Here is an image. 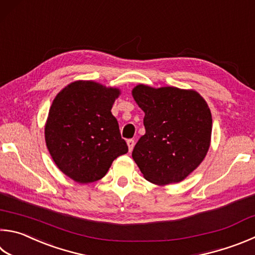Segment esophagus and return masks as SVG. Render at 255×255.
<instances>
[{"label":"esophagus","mask_w":255,"mask_h":255,"mask_svg":"<svg viewBox=\"0 0 255 255\" xmlns=\"http://www.w3.org/2000/svg\"><path fill=\"white\" fill-rule=\"evenodd\" d=\"M127 145H128L129 151H131L133 149V146H135V140H133V139H128L127 140Z\"/></svg>","instance_id":"esophagus-1"}]
</instances>
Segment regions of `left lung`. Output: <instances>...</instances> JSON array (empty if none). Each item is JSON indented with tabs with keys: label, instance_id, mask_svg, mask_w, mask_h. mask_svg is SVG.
I'll return each mask as SVG.
<instances>
[{
	"label": "left lung",
	"instance_id": "obj_1",
	"mask_svg": "<svg viewBox=\"0 0 255 255\" xmlns=\"http://www.w3.org/2000/svg\"><path fill=\"white\" fill-rule=\"evenodd\" d=\"M132 97L145 113L146 129L132 150L133 160L148 182H180L210 148L212 115L206 101L193 90L143 85L133 88Z\"/></svg>",
	"mask_w": 255,
	"mask_h": 255
}]
</instances>
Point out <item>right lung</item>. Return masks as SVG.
<instances>
[{
  "label": "right lung",
  "mask_w": 255,
  "mask_h": 255,
  "mask_svg": "<svg viewBox=\"0 0 255 255\" xmlns=\"http://www.w3.org/2000/svg\"><path fill=\"white\" fill-rule=\"evenodd\" d=\"M119 90L76 81L55 97L45 125V142L55 165L75 182L103 178L128 146L112 114Z\"/></svg>",
  "instance_id": "1"
}]
</instances>
